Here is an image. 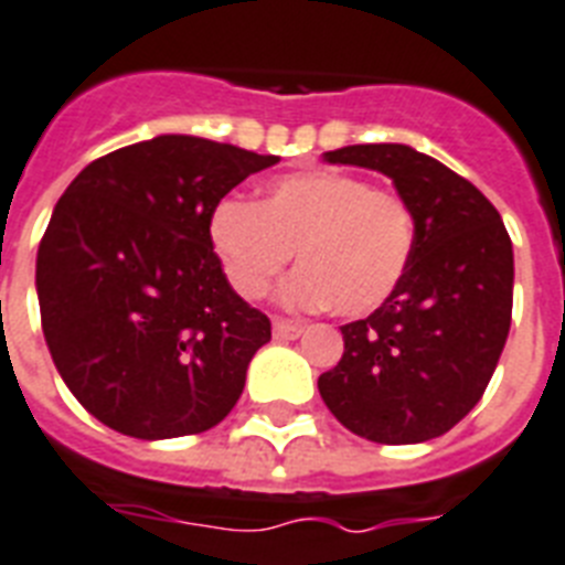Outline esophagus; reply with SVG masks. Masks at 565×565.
<instances>
[{
    "label": "esophagus",
    "instance_id": "1",
    "mask_svg": "<svg viewBox=\"0 0 565 565\" xmlns=\"http://www.w3.org/2000/svg\"><path fill=\"white\" fill-rule=\"evenodd\" d=\"M275 339H298L305 333V324L292 322V319H275L273 322Z\"/></svg>",
    "mask_w": 565,
    "mask_h": 565
}]
</instances>
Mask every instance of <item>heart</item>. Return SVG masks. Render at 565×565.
Masks as SVG:
<instances>
[{"label":"heart","mask_w":565,"mask_h":565,"mask_svg":"<svg viewBox=\"0 0 565 565\" xmlns=\"http://www.w3.org/2000/svg\"><path fill=\"white\" fill-rule=\"evenodd\" d=\"M209 237L237 296H267L296 252L301 269L284 284V301L330 305L360 319L401 287L415 252V214L403 196L351 173H292L260 203L220 200Z\"/></svg>","instance_id":"obj_1"}]
</instances>
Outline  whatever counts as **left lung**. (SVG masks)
<instances>
[{
  "label": "left lung",
  "mask_w": 565,
  "mask_h": 565,
  "mask_svg": "<svg viewBox=\"0 0 565 565\" xmlns=\"http://www.w3.org/2000/svg\"><path fill=\"white\" fill-rule=\"evenodd\" d=\"M324 159L392 179L415 214V252L386 305L342 324L345 354L319 377V394L339 424L369 441L438 438L481 401L505 348V223L473 182L406 145H351Z\"/></svg>",
  "instance_id": "left-lung-1"
}]
</instances>
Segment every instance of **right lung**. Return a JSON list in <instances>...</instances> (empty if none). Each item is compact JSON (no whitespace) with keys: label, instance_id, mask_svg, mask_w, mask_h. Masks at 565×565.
<instances>
[{"label":"right lung","instance_id":"obj_1","mask_svg":"<svg viewBox=\"0 0 565 565\" xmlns=\"http://www.w3.org/2000/svg\"><path fill=\"white\" fill-rule=\"evenodd\" d=\"M278 156L156 136L100 156L54 205L36 296L60 377L141 441L205 433L235 409L273 324L226 281L214 205Z\"/></svg>","mask_w":565,"mask_h":565}]
</instances>
